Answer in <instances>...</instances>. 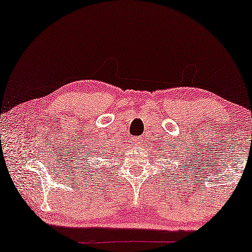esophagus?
Instances as JSON below:
<instances>
[{"instance_id":"esophagus-1","label":"esophagus","mask_w":252,"mask_h":252,"mask_svg":"<svg viewBox=\"0 0 252 252\" xmlns=\"http://www.w3.org/2000/svg\"><path fill=\"white\" fill-rule=\"evenodd\" d=\"M132 141L136 146H142V139L140 137H134Z\"/></svg>"}]
</instances>
